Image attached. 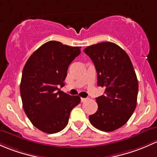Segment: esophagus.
Wrapping results in <instances>:
<instances>
[{
    "mask_svg": "<svg viewBox=\"0 0 157 157\" xmlns=\"http://www.w3.org/2000/svg\"><path fill=\"white\" fill-rule=\"evenodd\" d=\"M88 98H81V101H82V103H84V102H86L87 101H88Z\"/></svg>",
    "mask_w": 157,
    "mask_h": 157,
    "instance_id": "esophagus-1",
    "label": "esophagus"
}]
</instances>
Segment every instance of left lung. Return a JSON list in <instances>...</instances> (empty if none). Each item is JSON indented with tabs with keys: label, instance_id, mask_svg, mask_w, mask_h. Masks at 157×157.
Returning <instances> with one entry per match:
<instances>
[{
	"label": "left lung",
	"instance_id": "obj_1",
	"mask_svg": "<svg viewBox=\"0 0 157 157\" xmlns=\"http://www.w3.org/2000/svg\"><path fill=\"white\" fill-rule=\"evenodd\" d=\"M84 52L94 64L98 85L105 88L89 120L99 130L113 132L125 125L136 108L138 82L133 65L126 52L112 42L90 45Z\"/></svg>",
	"mask_w": 157,
	"mask_h": 157
}]
</instances>
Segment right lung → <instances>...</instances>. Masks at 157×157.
I'll list each match as a JSON object with an SVG mask.
<instances>
[{"label": "right lung", "instance_id": "obj_1", "mask_svg": "<svg viewBox=\"0 0 157 157\" xmlns=\"http://www.w3.org/2000/svg\"><path fill=\"white\" fill-rule=\"evenodd\" d=\"M80 48L50 41L25 63L20 83L22 106L31 122L41 132L62 131L71 110L80 103V97L71 96L59 88L65 85L68 68L80 54Z\"/></svg>", "mask_w": 157, "mask_h": 157}]
</instances>
